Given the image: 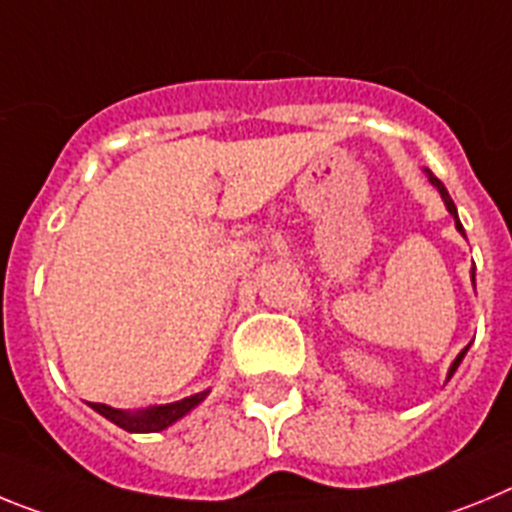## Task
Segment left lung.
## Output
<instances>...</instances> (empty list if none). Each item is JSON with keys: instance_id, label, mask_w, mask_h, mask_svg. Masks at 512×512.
<instances>
[{"instance_id": "obj_1", "label": "left lung", "mask_w": 512, "mask_h": 512, "mask_svg": "<svg viewBox=\"0 0 512 512\" xmlns=\"http://www.w3.org/2000/svg\"><path fill=\"white\" fill-rule=\"evenodd\" d=\"M425 175H428V180H430V185H433L435 190H438V193H441V198H443V203H446V208H448V213H451L453 216V224H456V231H459L461 237H466L464 234V226H461V221H459V211H456V206H453V201H451V195H448V190H446V185H443L441 180H438V177L433 175V172L428 170V167H425ZM471 283H474V268H471ZM466 350H469V345H466L464 350H461L459 355H456V358H453V363H451V368H448V376H446V381L451 379L453 373H456V368H459V363L464 361V355H466Z\"/></svg>"}]
</instances>
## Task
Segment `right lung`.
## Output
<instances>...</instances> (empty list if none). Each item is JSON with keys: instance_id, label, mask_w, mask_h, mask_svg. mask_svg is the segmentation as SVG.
I'll return each mask as SVG.
<instances>
[{"instance_id": "add662e5", "label": "right lung", "mask_w": 512, "mask_h": 512, "mask_svg": "<svg viewBox=\"0 0 512 512\" xmlns=\"http://www.w3.org/2000/svg\"><path fill=\"white\" fill-rule=\"evenodd\" d=\"M208 391L211 389L190 394V397L180 399V402L151 404V407H144V410H115L110 404L100 402H92L90 407L95 412H100L105 420L115 422L118 428L128 430V433H159V430H167L177 420H182L188 412H193L208 397Z\"/></svg>"}]
</instances>
